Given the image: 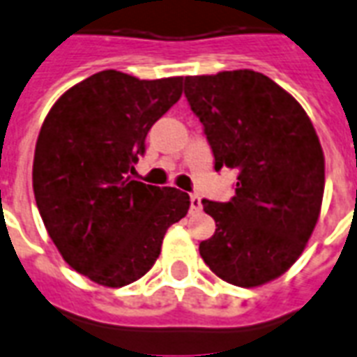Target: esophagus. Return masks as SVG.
Segmentation results:
<instances>
[{"instance_id": "34e87169", "label": "esophagus", "mask_w": 357, "mask_h": 357, "mask_svg": "<svg viewBox=\"0 0 357 357\" xmlns=\"http://www.w3.org/2000/svg\"><path fill=\"white\" fill-rule=\"evenodd\" d=\"M202 210V200L199 195H191V213H197Z\"/></svg>"}]
</instances>
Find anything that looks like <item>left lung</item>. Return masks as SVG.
<instances>
[{"label": "left lung", "instance_id": "8db88e82", "mask_svg": "<svg viewBox=\"0 0 357 357\" xmlns=\"http://www.w3.org/2000/svg\"><path fill=\"white\" fill-rule=\"evenodd\" d=\"M215 170L238 172L231 202L202 200L215 221L200 257L232 286L257 287L287 273L318 223L326 158L303 105L253 70L185 77Z\"/></svg>", "mask_w": 357, "mask_h": 357}]
</instances>
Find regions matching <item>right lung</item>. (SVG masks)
Here are the masks:
<instances>
[{
  "label": "right lung",
  "mask_w": 357,
  "mask_h": 357,
  "mask_svg": "<svg viewBox=\"0 0 357 357\" xmlns=\"http://www.w3.org/2000/svg\"><path fill=\"white\" fill-rule=\"evenodd\" d=\"M183 77L98 71L58 98L33 155V195L68 265L104 287L128 286L158 259L189 195L132 179L145 136L178 102Z\"/></svg>",
  "instance_id": "obj_1"
}]
</instances>
